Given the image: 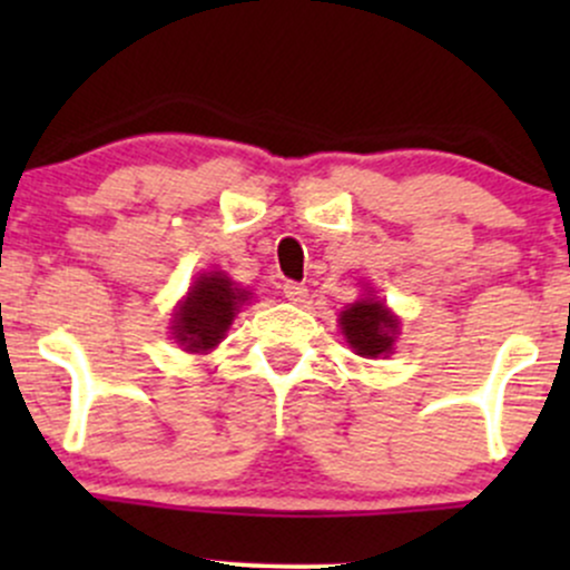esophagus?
Masks as SVG:
<instances>
[{
  "mask_svg": "<svg viewBox=\"0 0 570 570\" xmlns=\"http://www.w3.org/2000/svg\"><path fill=\"white\" fill-rule=\"evenodd\" d=\"M284 297L289 299V303H294V305L305 303V299H307V286L297 284V281H286V284H284Z\"/></svg>",
  "mask_w": 570,
  "mask_h": 570,
  "instance_id": "34e87169",
  "label": "esophagus"
}]
</instances>
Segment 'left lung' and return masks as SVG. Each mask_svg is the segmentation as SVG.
<instances>
[{
  "label": "left lung",
  "instance_id": "1",
  "mask_svg": "<svg viewBox=\"0 0 570 570\" xmlns=\"http://www.w3.org/2000/svg\"><path fill=\"white\" fill-rule=\"evenodd\" d=\"M340 330L353 353L364 358L389 356L399 335V318L375 297H362L340 313Z\"/></svg>",
  "mask_w": 570,
  "mask_h": 570
}]
</instances>
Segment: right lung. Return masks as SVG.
<instances>
[{
  "mask_svg": "<svg viewBox=\"0 0 570 570\" xmlns=\"http://www.w3.org/2000/svg\"><path fill=\"white\" fill-rule=\"evenodd\" d=\"M248 294L252 292L238 289L225 273H203L176 307L174 340L189 353L212 351L227 335L235 313L246 303Z\"/></svg>",
  "mask_w": 570,
  "mask_h": 570,
  "instance_id": "right-lung-1",
  "label": "right lung"
}]
</instances>
